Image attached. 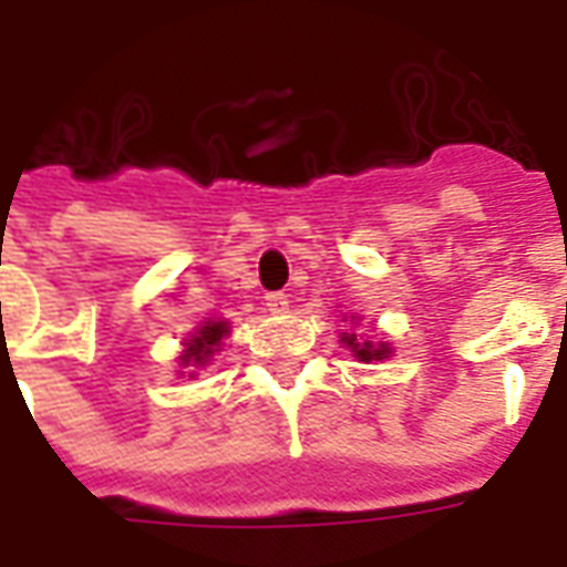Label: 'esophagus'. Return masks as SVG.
<instances>
[{
    "label": "esophagus",
    "mask_w": 567,
    "mask_h": 567,
    "mask_svg": "<svg viewBox=\"0 0 567 567\" xmlns=\"http://www.w3.org/2000/svg\"><path fill=\"white\" fill-rule=\"evenodd\" d=\"M264 300H267V309H270V312H285V309H288V295H282V291H270Z\"/></svg>",
    "instance_id": "esophagus-1"
}]
</instances>
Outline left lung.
<instances>
[{
    "label": "left lung",
    "mask_w": 567,
    "mask_h": 567,
    "mask_svg": "<svg viewBox=\"0 0 567 567\" xmlns=\"http://www.w3.org/2000/svg\"><path fill=\"white\" fill-rule=\"evenodd\" d=\"M343 343L355 352V358L361 361H380V358H389V346H370V343H355V333L352 337H343Z\"/></svg>",
    "instance_id": "8db88e82"
}]
</instances>
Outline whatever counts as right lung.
Returning a JSON list of instances; mask_svg holds the SVG:
<instances>
[{
    "instance_id": "add662e5",
    "label": "right lung",
    "mask_w": 567,
    "mask_h": 567,
    "mask_svg": "<svg viewBox=\"0 0 567 567\" xmlns=\"http://www.w3.org/2000/svg\"><path fill=\"white\" fill-rule=\"evenodd\" d=\"M221 337H227V324H224V321H206L197 331V337L187 340V349L185 355H182V361H185V364H206L209 355L218 352Z\"/></svg>"
}]
</instances>
